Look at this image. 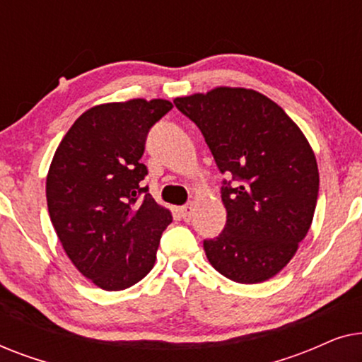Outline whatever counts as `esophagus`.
<instances>
[{
	"label": "esophagus",
	"instance_id": "1",
	"mask_svg": "<svg viewBox=\"0 0 362 362\" xmlns=\"http://www.w3.org/2000/svg\"><path fill=\"white\" fill-rule=\"evenodd\" d=\"M192 214H194V206L192 204H186V206L180 207V216L185 222H189Z\"/></svg>",
	"mask_w": 362,
	"mask_h": 362
}]
</instances>
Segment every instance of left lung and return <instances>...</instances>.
Wrapping results in <instances>:
<instances>
[{
  "mask_svg": "<svg viewBox=\"0 0 362 362\" xmlns=\"http://www.w3.org/2000/svg\"><path fill=\"white\" fill-rule=\"evenodd\" d=\"M232 181L222 182L224 230L204 240L207 260L237 284L275 276L298 250L313 221L318 165L298 125L252 88L217 87L175 98Z\"/></svg>",
  "mask_w": 362,
  "mask_h": 362,
  "instance_id": "obj_1",
  "label": "left lung"
}]
</instances>
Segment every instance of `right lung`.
Returning a JSON list of instances; mask_svg holds the SVG:
<instances>
[{"mask_svg":"<svg viewBox=\"0 0 362 362\" xmlns=\"http://www.w3.org/2000/svg\"><path fill=\"white\" fill-rule=\"evenodd\" d=\"M173 108L133 98L88 108L54 153L47 209L76 269L107 291L125 290L153 269L171 212L148 194L140 163L150 128Z\"/></svg>","mask_w":362,"mask_h":362,"instance_id":"right-lung-1","label":"right lung"}]
</instances>
